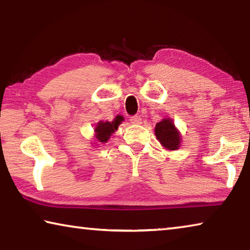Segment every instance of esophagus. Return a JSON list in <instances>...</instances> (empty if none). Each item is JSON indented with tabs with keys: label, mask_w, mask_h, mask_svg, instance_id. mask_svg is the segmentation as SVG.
Returning <instances> with one entry per match:
<instances>
[{
	"label": "esophagus",
	"mask_w": 250,
	"mask_h": 250,
	"mask_svg": "<svg viewBox=\"0 0 250 250\" xmlns=\"http://www.w3.org/2000/svg\"><path fill=\"white\" fill-rule=\"evenodd\" d=\"M141 117L140 116H132L130 118V121H131V124H133V125H140L141 124Z\"/></svg>",
	"instance_id": "34e87169"
}]
</instances>
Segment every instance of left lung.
<instances>
[{
    "mask_svg": "<svg viewBox=\"0 0 250 250\" xmlns=\"http://www.w3.org/2000/svg\"><path fill=\"white\" fill-rule=\"evenodd\" d=\"M154 132L156 139L167 150H177L180 147L181 135L170 118L156 124Z\"/></svg>",
    "mask_w": 250,
    "mask_h": 250,
    "instance_id": "8db88e82",
    "label": "left lung"
}]
</instances>
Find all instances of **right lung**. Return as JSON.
I'll return each instance as SVG.
<instances>
[{
	"instance_id": "right-lung-1",
	"label": "right lung",
	"mask_w": 250,
	"mask_h": 250,
	"mask_svg": "<svg viewBox=\"0 0 250 250\" xmlns=\"http://www.w3.org/2000/svg\"><path fill=\"white\" fill-rule=\"evenodd\" d=\"M122 120H124V118L121 116H117L116 119L112 122L99 121L95 128V132H96L95 137L97 139V141L100 143L107 142L110 139V137H111V134L118 129V126H119Z\"/></svg>"
}]
</instances>
